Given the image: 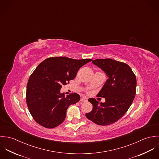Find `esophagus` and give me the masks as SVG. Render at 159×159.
I'll return each mask as SVG.
<instances>
[{"instance_id":"34e87169","label":"esophagus","mask_w":159,"mask_h":159,"mask_svg":"<svg viewBox=\"0 0 159 159\" xmlns=\"http://www.w3.org/2000/svg\"><path fill=\"white\" fill-rule=\"evenodd\" d=\"M80 101H81V102H86V101H87V99H86V98H84V97H81V99H80Z\"/></svg>"}]
</instances>
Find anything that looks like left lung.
Wrapping results in <instances>:
<instances>
[{
    "label": "left lung",
    "instance_id": "obj_1",
    "mask_svg": "<svg viewBox=\"0 0 159 159\" xmlns=\"http://www.w3.org/2000/svg\"><path fill=\"white\" fill-rule=\"evenodd\" d=\"M92 63L103 70L108 79L97 95L105 98V102L98 105L95 98H89L93 108L86 116L97 125H110L120 119L132 105L136 93V76L127 64L111 59H95Z\"/></svg>",
    "mask_w": 159,
    "mask_h": 159
}]
</instances>
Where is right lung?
<instances>
[{"instance_id": "obj_1", "label": "right lung", "mask_w": 159, "mask_h": 159, "mask_svg": "<svg viewBox=\"0 0 159 159\" xmlns=\"http://www.w3.org/2000/svg\"><path fill=\"white\" fill-rule=\"evenodd\" d=\"M91 61L52 57L37 67L27 83L26 103L39 124L52 129L64 121L68 107L79 102L80 97L76 93L65 97L60 92L62 86L73 80L78 70Z\"/></svg>"}]
</instances>
